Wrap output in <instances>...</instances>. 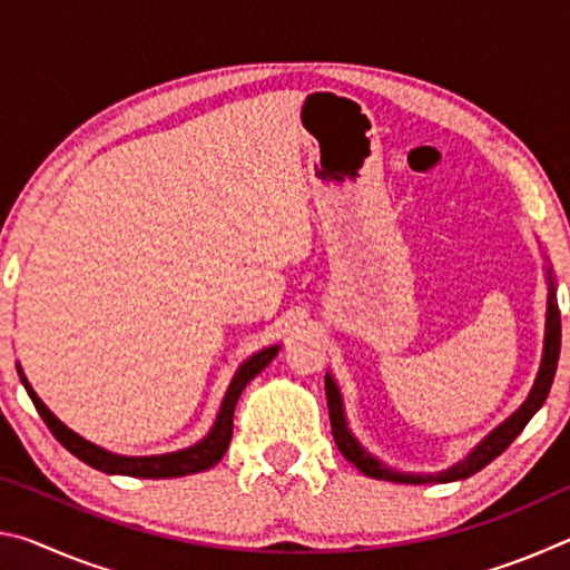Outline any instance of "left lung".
<instances>
[{"instance_id":"8db88e82","label":"left lung","mask_w":570,"mask_h":570,"mask_svg":"<svg viewBox=\"0 0 570 570\" xmlns=\"http://www.w3.org/2000/svg\"><path fill=\"white\" fill-rule=\"evenodd\" d=\"M548 284H551V294H548V316H546V342H543V360H540V370L533 390H530L528 400L520 404V410L515 414L500 424L498 430L490 432V435L480 442V445L470 452V455L452 465L445 472H438V475H407V472H397L387 465H382L377 458H372L360 442L354 440V435L346 428L344 420V407H342V394L336 390L334 380L326 374L324 377V387H326V404H330V420H332V435L336 448H340L342 455L352 462V465L364 472V475L377 478V480H390V482H410V485H428V482H452V480H462L480 472L485 465H490L500 452H505L510 448L520 432H523L530 417L543 407V402L551 392V384L558 370V354H561V312H558V302H556V288L551 282V272H548Z\"/></svg>"}]
</instances>
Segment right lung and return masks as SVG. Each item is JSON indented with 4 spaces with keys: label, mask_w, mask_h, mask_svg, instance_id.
I'll list each match as a JSON object with an SVG mask.
<instances>
[{
    "label": "right lung",
    "mask_w": 570,
    "mask_h": 570,
    "mask_svg": "<svg viewBox=\"0 0 570 570\" xmlns=\"http://www.w3.org/2000/svg\"><path fill=\"white\" fill-rule=\"evenodd\" d=\"M278 354V346H268V350L258 352L238 366L234 382L224 397V404H220L218 417L210 428L208 435L198 442V445L178 450V452H168V455H150V458H122V455H112V452L102 450L92 442L82 440L80 435H75L72 430H67L65 424L55 417V414L45 407V402L37 397L35 390L30 387V382L24 380L22 370H19V380H22L27 394L35 402L37 412L45 420L47 428H50L52 435L57 438L62 448L72 452L77 460L88 462L90 468L108 472V475H130V478H180V475H193V472L208 470L214 468L216 462L226 455L230 435H234V410L236 402L244 392L246 384L256 377L264 366L274 360Z\"/></svg>",
    "instance_id": "obj_1"
}]
</instances>
